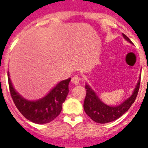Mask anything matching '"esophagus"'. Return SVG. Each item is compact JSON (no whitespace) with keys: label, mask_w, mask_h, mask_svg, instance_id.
Masks as SVG:
<instances>
[{"label":"esophagus","mask_w":148,"mask_h":148,"mask_svg":"<svg viewBox=\"0 0 148 148\" xmlns=\"http://www.w3.org/2000/svg\"><path fill=\"white\" fill-rule=\"evenodd\" d=\"M80 81H81V78H80L78 76H77V75L74 76L71 78L72 84H75V85H77V84H79Z\"/></svg>","instance_id":"esophagus-1"}]
</instances>
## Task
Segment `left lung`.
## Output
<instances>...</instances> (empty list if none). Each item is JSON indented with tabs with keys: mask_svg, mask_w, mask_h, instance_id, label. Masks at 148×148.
<instances>
[{
	"mask_svg": "<svg viewBox=\"0 0 148 148\" xmlns=\"http://www.w3.org/2000/svg\"><path fill=\"white\" fill-rule=\"evenodd\" d=\"M123 37L125 40L132 44L131 40L124 34ZM140 83V76L131 97L117 106H109L103 103L92 88L86 84L85 89L87 93L84 102V111L94 121L99 124H106L114 121L127 112L133 104L138 95Z\"/></svg>",
	"mask_w": 148,
	"mask_h": 148,
	"instance_id": "8db88e82",
	"label": "left lung"
}]
</instances>
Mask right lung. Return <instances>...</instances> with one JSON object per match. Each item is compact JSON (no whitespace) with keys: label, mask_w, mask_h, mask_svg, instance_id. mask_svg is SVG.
<instances>
[{"label":"right lung","mask_w":148,"mask_h":148,"mask_svg":"<svg viewBox=\"0 0 148 148\" xmlns=\"http://www.w3.org/2000/svg\"><path fill=\"white\" fill-rule=\"evenodd\" d=\"M11 97L19 111L30 121L38 124H47L60 114L62 104L67 97L71 78L59 82L46 96L38 101H28L14 90L8 72Z\"/></svg>","instance_id":"obj_1"}]
</instances>
